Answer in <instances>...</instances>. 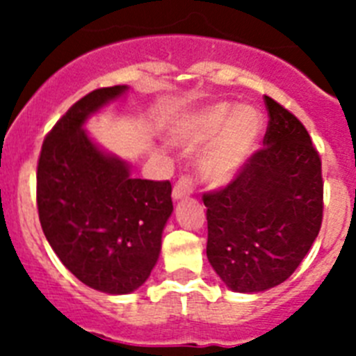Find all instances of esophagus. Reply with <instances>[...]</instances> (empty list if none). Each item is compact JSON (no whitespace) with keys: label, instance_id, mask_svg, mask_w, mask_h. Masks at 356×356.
<instances>
[{"label":"esophagus","instance_id":"1","mask_svg":"<svg viewBox=\"0 0 356 356\" xmlns=\"http://www.w3.org/2000/svg\"><path fill=\"white\" fill-rule=\"evenodd\" d=\"M194 188H196V181H194L193 176H181V178H178L175 187H172V197L181 200V197L191 196L194 193Z\"/></svg>","mask_w":356,"mask_h":356}]
</instances>
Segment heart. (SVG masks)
Segmentation results:
<instances>
[{
    "label": "heart",
    "mask_w": 356,
    "mask_h": 356,
    "mask_svg": "<svg viewBox=\"0 0 356 356\" xmlns=\"http://www.w3.org/2000/svg\"><path fill=\"white\" fill-rule=\"evenodd\" d=\"M264 128V118L251 105L235 108L217 103L203 110L178 131V140L187 149L207 148L201 171L210 181H225L251 155Z\"/></svg>",
    "instance_id": "heart-1"
}]
</instances>
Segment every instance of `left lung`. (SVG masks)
I'll list each match as a JSON object with an SVG mask.
<instances>
[{
  "mask_svg": "<svg viewBox=\"0 0 356 356\" xmlns=\"http://www.w3.org/2000/svg\"><path fill=\"white\" fill-rule=\"evenodd\" d=\"M267 130L225 187L203 194L207 257L235 292L276 287L298 269L323 222L321 156L303 122L264 96Z\"/></svg>",
  "mask_w": 356,
  "mask_h": 356,
  "instance_id": "obj_1",
  "label": "left lung"
}]
</instances>
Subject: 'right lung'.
<instances>
[{
	"label": "right lung",
	"instance_id": "1",
	"mask_svg": "<svg viewBox=\"0 0 356 356\" xmlns=\"http://www.w3.org/2000/svg\"><path fill=\"white\" fill-rule=\"evenodd\" d=\"M124 90L103 87L78 99L46 135L37 163V210L49 246L81 284L106 294L146 282L172 212L171 181L134 178L81 128Z\"/></svg>",
	"mask_w": 356,
	"mask_h": 356
}]
</instances>
